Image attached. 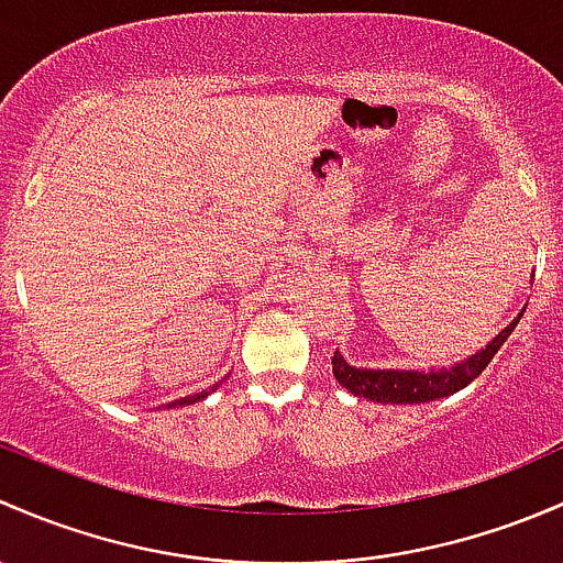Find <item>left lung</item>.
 I'll return each instance as SVG.
<instances>
[{
	"mask_svg": "<svg viewBox=\"0 0 563 563\" xmlns=\"http://www.w3.org/2000/svg\"><path fill=\"white\" fill-rule=\"evenodd\" d=\"M523 311L515 317L494 341L485 344V350L474 352L466 361L455 363L450 368H431V371H401V368H357L341 357V352L333 355V376L339 379V385H344L346 390L355 393V396L368 398V401L379 404H422L433 401V398L453 396V393L463 390L466 385H472L485 366L494 361L498 346L509 339V333L515 330Z\"/></svg>",
	"mask_w": 563,
	"mask_h": 563,
	"instance_id": "8db88e82",
	"label": "left lung"
}]
</instances>
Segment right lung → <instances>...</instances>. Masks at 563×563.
I'll return each instance as SVG.
<instances>
[{"mask_svg": "<svg viewBox=\"0 0 563 563\" xmlns=\"http://www.w3.org/2000/svg\"><path fill=\"white\" fill-rule=\"evenodd\" d=\"M213 390V387H211ZM211 390H202V393H195V396H184V398H178V401H173V404H167V407H184V404H195V401H200V398H206L208 393Z\"/></svg>", "mask_w": 563, "mask_h": 563, "instance_id": "obj_1", "label": "right lung"}]
</instances>
